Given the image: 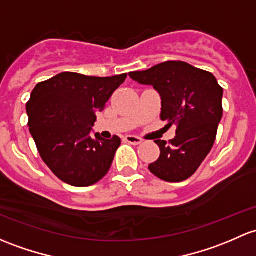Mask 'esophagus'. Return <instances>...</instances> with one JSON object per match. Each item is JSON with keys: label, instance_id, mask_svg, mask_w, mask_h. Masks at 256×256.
I'll return each instance as SVG.
<instances>
[{"label": "esophagus", "instance_id": "esophagus-1", "mask_svg": "<svg viewBox=\"0 0 256 256\" xmlns=\"http://www.w3.org/2000/svg\"><path fill=\"white\" fill-rule=\"evenodd\" d=\"M125 141L128 142V144H135V146L142 144V140L140 138V137H136V136H132V135L125 136Z\"/></svg>", "mask_w": 256, "mask_h": 256}]
</instances>
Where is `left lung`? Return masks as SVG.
<instances>
[{
	"label": "left lung",
	"instance_id": "obj_1",
	"mask_svg": "<svg viewBox=\"0 0 256 256\" xmlns=\"http://www.w3.org/2000/svg\"><path fill=\"white\" fill-rule=\"evenodd\" d=\"M128 76L157 90L162 100L160 119L178 126L169 144L154 141L160 156L148 166L150 173L170 182L186 180L214 144L223 114L222 87L212 74L182 61H166Z\"/></svg>",
	"mask_w": 256,
	"mask_h": 256
}]
</instances>
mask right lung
Instances as JSON below:
<instances>
[{
	"instance_id": "1",
	"label": "right lung",
	"mask_w": 256,
	"mask_h": 256,
	"mask_svg": "<svg viewBox=\"0 0 256 256\" xmlns=\"http://www.w3.org/2000/svg\"><path fill=\"white\" fill-rule=\"evenodd\" d=\"M128 74L83 76L62 72L38 83L26 103L29 131L45 164L72 186H90L109 172L120 137L92 136L102 112Z\"/></svg>"
}]
</instances>
